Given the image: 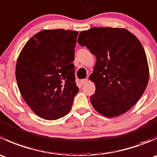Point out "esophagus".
I'll list each match as a JSON object with an SVG mask.
<instances>
[{
  "label": "esophagus",
  "mask_w": 157,
  "mask_h": 157,
  "mask_svg": "<svg viewBox=\"0 0 157 157\" xmlns=\"http://www.w3.org/2000/svg\"><path fill=\"white\" fill-rule=\"evenodd\" d=\"M88 81V79H82V80H80V84H82V85H83V84H85V83H86V82Z\"/></svg>",
  "instance_id": "obj_1"
}]
</instances>
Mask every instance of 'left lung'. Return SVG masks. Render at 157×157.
I'll return each instance as SVG.
<instances>
[{"label": "left lung", "mask_w": 157, "mask_h": 157, "mask_svg": "<svg viewBox=\"0 0 157 157\" xmlns=\"http://www.w3.org/2000/svg\"><path fill=\"white\" fill-rule=\"evenodd\" d=\"M77 42L96 58L89 77L96 86L90 96L93 108L108 118L125 113L141 97L149 80L140 41L124 28L93 27L80 32Z\"/></svg>", "instance_id": "8db88e82"}]
</instances>
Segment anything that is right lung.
I'll return each mask as SVG.
<instances>
[{"label": "right lung", "instance_id": "obj_1", "mask_svg": "<svg viewBox=\"0 0 157 157\" xmlns=\"http://www.w3.org/2000/svg\"><path fill=\"white\" fill-rule=\"evenodd\" d=\"M78 32L45 29L26 43L17 58L16 78L25 102L46 120L71 111L79 91L74 77V48Z\"/></svg>", "mask_w": 157, "mask_h": 157}]
</instances>
